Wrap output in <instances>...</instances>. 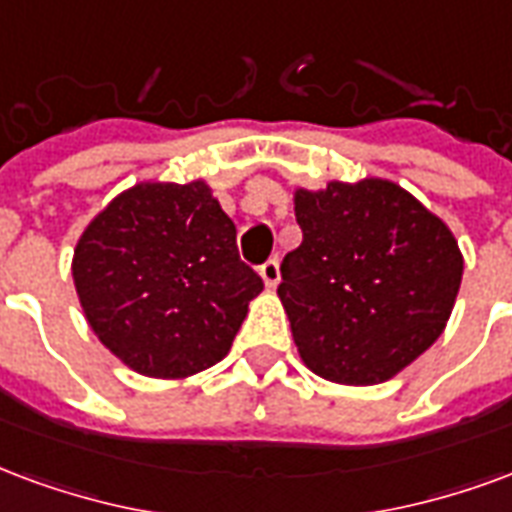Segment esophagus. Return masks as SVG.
<instances>
[{
  "instance_id": "obj_1",
  "label": "esophagus",
  "mask_w": 512,
  "mask_h": 512,
  "mask_svg": "<svg viewBox=\"0 0 512 512\" xmlns=\"http://www.w3.org/2000/svg\"><path fill=\"white\" fill-rule=\"evenodd\" d=\"M260 276H263V282H266L268 290H274L276 285H279V263L276 260H268V263H263L260 266Z\"/></svg>"
}]
</instances>
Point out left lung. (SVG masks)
Instances as JSON below:
<instances>
[{"instance_id":"8db88e82","label":"left lung","mask_w":512,"mask_h":512,"mask_svg":"<svg viewBox=\"0 0 512 512\" xmlns=\"http://www.w3.org/2000/svg\"><path fill=\"white\" fill-rule=\"evenodd\" d=\"M304 241L276 295L301 361L339 385H380L437 342L464 255L453 230L396 181L293 189Z\"/></svg>"}]
</instances>
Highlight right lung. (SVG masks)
I'll use <instances>...</instances> for the list:
<instances>
[{"instance_id": "1", "label": "right lung", "mask_w": 512, "mask_h": 512, "mask_svg": "<svg viewBox=\"0 0 512 512\" xmlns=\"http://www.w3.org/2000/svg\"><path fill=\"white\" fill-rule=\"evenodd\" d=\"M73 282L102 347L154 380H187L222 361L263 290L206 179L119 192L83 227Z\"/></svg>"}]
</instances>
